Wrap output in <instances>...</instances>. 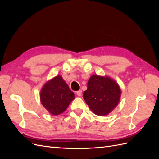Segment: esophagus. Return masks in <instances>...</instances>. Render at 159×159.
Returning <instances> with one entry per match:
<instances>
[{"label": "esophagus", "instance_id": "1", "mask_svg": "<svg viewBox=\"0 0 159 159\" xmlns=\"http://www.w3.org/2000/svg\"><path fill=\"white\" fill-rule=\"evenodd\" d=\"M76 95L78 96H80L82 95V90H79L76 92Z\"/></svg>", "mask_w": 159, "mask_h": 159}]
</instances>
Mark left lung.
<instances>
[{"label":"left lung","instance_id":"left-lung-1","mask_svg":"<svg viewBox=\"0 0 159 159\" xmlns=\"http://www.w3.org/2000/svg\"><path fill=\"white\" fill-rule=\"evenodd\" d=\"M121 90L117 84L109 77L93 75L87 83L83 98L90 109L98 116L109 114L120 101Z\"/></svg>","mask_w":159,"mask_h":159}]
</instances>
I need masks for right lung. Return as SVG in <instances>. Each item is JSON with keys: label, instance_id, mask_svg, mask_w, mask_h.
Listing matches in <instances>:
<instances>
[{"label": "right lung", "instance_id": "add662e5", "mask_svg": "<svg viewBox=\"0 0 159 159\" xmlns=\"http://www.w3.org/2000/svg\"><path fill=\"white\" fill-rule=\"evenodd\" d=\"M74 99V93L60 76L47 82L40 92L42 105L54 116L64 112Z\"/></svg>", "mask_w": 159, "mask_h": 159}]
</instances>
